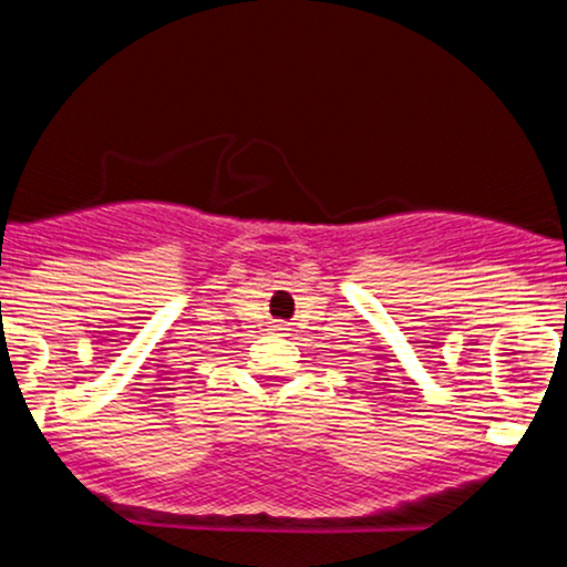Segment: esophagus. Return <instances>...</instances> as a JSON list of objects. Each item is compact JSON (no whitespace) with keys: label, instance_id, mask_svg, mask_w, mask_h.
Instances as JSON below:
<instances>
[{"label":"esophagus","instance_id":"1","mask_svg":"<svg viewBox=\"0 0 567 567\" xmlns=\"http://www.w3.org/2000/svg\"><path fill=\"white\" fill-rule=\"evenodd\" d=\"M277 330H288V328H285V324H277Z\"/></svg>","mask_w":567,"mask_h":567}]
</instances>
